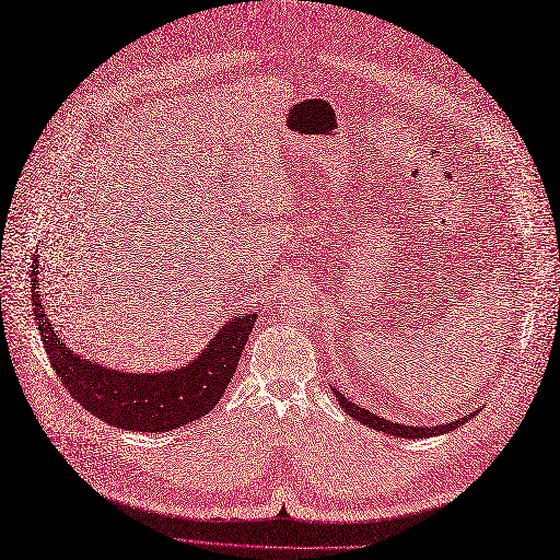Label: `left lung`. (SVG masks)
<instances>
[{
    "label": "left lung",
    "mask_w": 560,
    "mask_h": 560,
    "mask_svg": "<svg viewBox=\"0 0 560 560\" xmlns=\"http://www.w3.org/2000/svg\"><path fill=\"white\" fill-rule=\"evenodd\" d=\"M335 396H337V401L341 404V408H343L346 412H349L353 419L362 421L364 425H369V429L389 433V435H394V438H410V440H417V438L442 435V433H446V431L458 429L460 423H465V421H469V419L474 417V415H467V417H463V419L448 421V423H444V425H431V429H429V425H404V423L387 421V419H383V417H378V415H374V412H369V410H364V408L351 404L349 398H346V396L339 394V392H335Z\"/></svg>",
    "instance_id": "1"
}]
</instances>
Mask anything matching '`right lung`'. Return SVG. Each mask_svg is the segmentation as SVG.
<instances>
[{
    "instance_id": "obj_1",
    "label": "right lung",
    "mask_w": 560,
    "mask_h": 560,
    "mask_svg": "<svg viewBox=\"0 0 560 560\" xmlns=\"http://www.w3.org/2000/svg\"><path fill=\"white\" fill-rule=\"evenodd\" d=\"M36 276L34 271V318L49 364L79 406L125 431L164 433L205 417L221 401L257 318V314H246L223 324L194 362L168 374H122L68 349L40 305Z\"/></svg>"
}]
</instances>
